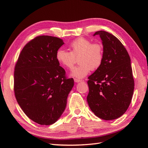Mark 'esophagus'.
Wrapping results in <instances>:
<instances>
[{
	"mask_svg": "<svg viewBox=\"0 0 148 148\" xmlns=\"http://www.w3.org/2000/svg\"><path fill=\"white\" fill-rule=\"evenodd\" d=\"M74 81H75V82H76V83H78V82H82V80L79 79H77V78H75V79H74Z\"/></svg>",
	"mask_w": 148,
	"mask_h": 148,
	"instance_id": "obj_1",
	"label": "esophagus"
}]
</instances>
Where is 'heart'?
I'll return each instance as SVG.
<instances>
[{
	"label": "heart",
	"instance_id": "1",
	"mask_svg": "<svg viewBox=\"0 0 148 148\" xmlns=\"http://www.w3.org/2000/svg\"><path fill=\"white\" fill-rule=\"evenodd\" d=\"M70 51L59 49L56 52V59L65 68L71 69L73 66L76 57H78V66L75 67L71 75L74 77L83 78L101 65L104 57V49L101 43L94 42L85 38H78L70 44Z\"/></svg>",
	"mask_w": 148,
	"mask_h": 148
}]
</instances>
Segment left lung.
I'll return each instance as SVG.
<instances>
[{
  "label": "left lung",
  "instance_id": "8db88e82",
  "mask_svg": "<svg viewBox=\"0 0 148 148\" xmlns=\"http://www.w3.org/2000/svg\"><path fill=\"white\" fill-rule=\"evenodd\" d=\"M102 41L101 65L88 77L87 101L92 112L103 120L121 117L128 109L134 91L130 57L124 46L112 34L97 31Z\"/></svg>",
  "mask_w": 148,
  "mask_h": 148
}]
</instances>
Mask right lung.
Here are the masks:
<instances>
[{
    "mask_svg": "<svg viewBox=\"0 0 148 148\" xmlns=\"http://www.w3.org/2000/svg\"><path fill=\"white\" fill-rule=\"evenodd\" d=\"M63 40L39 36L26 44L15 66L14 92L18 104L31 120L54 123L64 112L74 85L56 59Z\"/></svg>",
    "mask_w": 148,
    "mask_h": 148,
    "instance_id": "obj_1",
    "label": "right lung"
}]
</instances>
